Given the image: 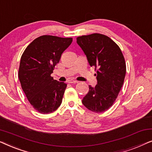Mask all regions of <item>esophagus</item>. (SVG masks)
Returning <instances> with one entry per match:
<instances>
[{
  "instance_id": "esophagus-1",
  "label": "esophagus",
  "mask_w": 152,
  "mask_h": 152,
  "mask_svg": "<svg viewBox=\"0 0 152 152\" xmlns=\"http://www.w3.org/2000/svg\"><path fill=\"white\" fill-rule=\"evenodd\" d=\"M68 83H69V84H75V83H78V81L73 80H69L68 81Z\"/></svg>"
}]
</instances>
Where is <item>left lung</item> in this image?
Returning a JSON list of instances; mask_svg holds the SVG:
<instances>
[{
	"label": "left lung",
	"instance_id": "8db88e82",
	"mask_svg": "<svg viewBox=\"0 0 152 152\" xmlns=\"http://www.w3.org/2000/svg\"><path fill=\"white\" fill-rule=\"evenodd\" d=\"M77 43L86 55L91 66L97 70V84L89 86L82 99L87 109L102 113L113 105L123 85L126 64L120 47L109 37L94 33L77 38Z\"/></svg>",
	"mask_w": 152,
	"mask_h": 152
}]
</instances>
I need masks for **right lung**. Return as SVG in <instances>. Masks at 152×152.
<instances>
[{
    "instance_id": "right-lung-1",
    "label": "right lung",
    "mask_w": 152,
    "mask_h": 152,
    "mask_svg": "<svg viewBox=\"0 0 152 152\" xmlns=\"http://www.w3.org/2000/svg\"><path fill=\"white\" fill-rule=\"evenodd\" d=\"M72 38L43 35L28 45L20 58L18 78L27 98L39 113H50L61 105L67 84L51 74Z\"/></svg>"
}]
</instances>
